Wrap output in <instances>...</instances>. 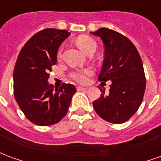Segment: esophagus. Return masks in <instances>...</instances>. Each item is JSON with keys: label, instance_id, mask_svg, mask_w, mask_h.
I'll return each instance as SVG.
<instances>
[{"label": "esophagus", "instance_id": "34e87169", "mask_svg": "<svg viewBox=\"0 0 161 161\" xmlns=\"http://www.w3.org/2000/svg\"><path fill=\"white\" fill-rule=\"evenodd\" d=\"M87 87H83V86H77V91H84V90H87Z\"/></svg>", "mask_w": 161, "mask_h": 161}]
</instances>
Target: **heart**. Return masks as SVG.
I'll list each match as a JSON object with an SVG mask.
<instances>
[{"label": "heart", "instance_id": "heart-1", "mask_svg": "<svg viewBox=\"0 0 161 161\" xmlns=\"http://www.w3.org/2000/svg\"><path fill=\"white\" fill-rule=\"evenodd\" d=\"M77 46H79L84 53L87 54L90 51L97 48V44L94 40H92L91 38L88 36H80L77 39ZM61 54V50L58 53V56H60ZM91 74V70L90 69H84V70H80L75 71L73 73H71L70 77L73 78L74 80L77 81L79 83H84L87 80V77L89 75Z\"/></svg>", "mask_w": 161, "mask_h": 161}]
</instances>
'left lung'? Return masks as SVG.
<instances>
[{
	"mask_svg": "<svg viewBox=\"0 0 161 161\" xmlns=\"http://www.w3.org/2000/svg\"><path fill=\"white\" fill-rule=\"evenodd\" d=\"M104 45V59L98 80L111 81L108 94L100 89L101 97L93 102L97 115L105 121L120 124L135 115L142 104L146 77L142 58L127 37L108 28L91 32Z\"/></svg>",
	"mask_w": 161,
	"mask_h": 161,
	"instance_id": "obj_1",
	"label": "left lung"
}]
</instances>
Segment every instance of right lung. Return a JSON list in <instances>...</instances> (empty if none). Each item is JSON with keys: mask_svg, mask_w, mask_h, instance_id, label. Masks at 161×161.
I'll use <instances>...</instances> for the list:
<instances>
[{"mask_svg": "<svg viewBox=\"0 0 161 161\" xmlns=\"http://www.w3.org/2000/svg\"><path fill=\"white\" fill-rule=\"evenodd\" d=\"M70 33L47 28L34 34L23 46L14 70V97L26 117L39 126L58 123L67 114L77 92L73 84L54 88L48 83L60 45Z\"/></svg>", "mask_w": 161, "mask_h": 161, "instance_id": "1", "label": "right lung"}]
</instances>
